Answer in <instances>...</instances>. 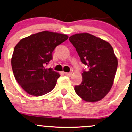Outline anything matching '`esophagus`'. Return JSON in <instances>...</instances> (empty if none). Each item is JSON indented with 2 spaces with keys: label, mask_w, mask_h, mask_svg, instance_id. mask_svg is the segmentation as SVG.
<instances>
[{
  "label": "esophagus",
  "mask_w": 132,
  "mask_h": 132,
  "mask_svg": "<svg viewBox=\"0 0 132 132\" xmlns=\"http://www.w3.org/2000/svg\"><path fill=\"white\" fill-rule=\"evenodd\" d=\"M64 74L68 76H71L72 75L71 72H69V73H64Z\"/></svg>",
  "instance_id": "esophagus-1"
}]
</instances>
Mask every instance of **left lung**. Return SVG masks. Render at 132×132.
<instances>
[{
    "instance_id": "8db88e82",
    "label": "left lung",
    "mask_w": 132,
    "mask_h": 132,
    "mask_svg": "<svg viewBox=\"0 0 132 132\" xmlns=\"http://www.w3.org/2000/svg\"><path fill=\"white\" fill-rule=\"evenodd\" d=\"M81 61L89 69L83 71L82 81L75 91L83 100H101L111 89L117 72L118 60L108 42L89 33H79L69 37Z\"/></svg>"
}]
</instances>
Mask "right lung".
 I'll list each match as a JSON object with an SVG mask.
<instances>
[{
    "label": "right lung",
    "mask_w": 132,
    "mask_h": 132,
    "mask_svg": "<svg viewBox=\"0 0 132 132\" xmlns=\"http://www.w3.org/2000/svg\"><path fill=\"white\" fill-rule=\"evenodd\" d=\"M68 39L66 34L46 31L22 39L15 46L11 59L13 73L27 93L39 96L54 89L60 75L45 66L53 59L56 46Z\"/></svg>",
    "instance_id": "right-lung-1"
}]
</instances>
